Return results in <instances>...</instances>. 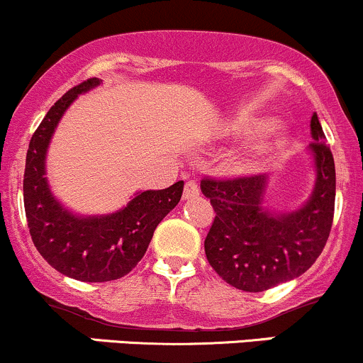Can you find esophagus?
Returning <instances> with one entry per match:
<instances>
[{
	"mask_svg": "<svg viewBox=\"0 0 363 363\" xmlns=\"http://www.w3.org/2000/svg\"><path fill=\"white\" fill-rule=\"evenodd\" d=\"M199 197V185L194 180H189L185 183V189H183V199L189 201V199Z\"/></svg>",
	"mask_w": 363,
	"mask_h": 363,
	"instance_id": "esophagus-1",
	"label": "esophagus"
}]
</instances>
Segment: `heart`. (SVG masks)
Returning <instances> with one entry per match:
<instances>
[{
  "mask_svg": "<svg viewBox=\"0 0 363 363\" xmlns=\"http://www.w3.org/2000/svg\"><path fill=\"white\" fill-rule=\"evenodd\" d=\"M261 121L251 114H240L230 123V133L235 136H247L252 131L259 128ZM286 145V135L279 126H270L263 131V135L252 143L251 147V157L252 161L258 164L261 161H267L277 152H280Z\"/></svg>",
  "mask_w": 363,
  "mask_h": 363,
  "instance_id": "1",
  "label": "heart"
}]
</instances>
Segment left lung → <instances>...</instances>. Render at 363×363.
I'll return each mask as SVG.
<instances>
[{"instance_id": "left-lung-1", "label": "left lung", "mask_w": 363, "mask_h": 363, "mask_svg": "<svg viewBox=\"0 0 363 363\" xmlns=\"http://www.w3.org/2000/svg\"><path fill=\"white\" fill-rule=\"evenodd\" d=\"M310 152L317 180L310 201L292 213L263 208L267 174L204 178L201 190L216 213L204 240L213 270L235 289L263 292L303 275L329 239L336 201V169L320 121L311 116Z\"/></svg>"}]
</instances>
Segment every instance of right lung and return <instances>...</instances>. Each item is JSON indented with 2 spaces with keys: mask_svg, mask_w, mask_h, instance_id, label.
I'll return each mask as SVG.
<instances>
[{
  "mask_svg": "<svg viewBox=\"0 0 363 363\" xmlns=\"http://www.w3.org/2000/svg\"><path fill=\"white\" fill-rule=\"evenodd\" d=\"M100 83L91 77L57 100L30 138L24 171V208L34 245L55 270L83 282H108L130 274L183 192V182L138 192L126 208L105 216H76L52 196L45 159L53 131L77 95Z\"/></svg>",
  "mask_w": 363,
  "mask_h": 363,
  "instance_id": "right-lung-1",
  "label": "right lung"
}]
</instances>
